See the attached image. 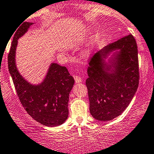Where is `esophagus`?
<instances>
[{
	"mask_svg": "<svg viewBox=\"0 0 154 154\" xmlns=\"http://www.w3.org/2000/svg\"><path fill=\"white\" fill-rule=\"evenodd\" d=\"M74 80H75L76 83H79L82 81L81 77L78 75H74Z\"/></svg>",
	"mask_w": 154,
	"mask_h": 154,
	"instance_id": "34e87169",
	"label": "esophagus"
}]
</instances>
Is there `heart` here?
<instances>
[{
	"label": "heart",
	"mask_w": 154,
	"mask_h": 154,
	"mask_svg": "<svg viewBox=\"0 0 154 154\" xmlns=\"http://www.w3.org/2000/svg\"><path fill=\"white\" fill-rule=\"evenodd\" d=\"M96 44H97V41H96V40H93V41H91V42L88 43V44L87 45L86 47L81 52L82 57L85 59L88 58V57L92 54L93 51H94V48L96 47Z\"/></svg>",
	"instance_id": "b5f03b06"
}]
</instances>
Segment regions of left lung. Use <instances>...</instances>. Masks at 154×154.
<instances>
[{
	"label": "left lung",
	"instance_id": "8db88e82",
	"mask_svg": "<svg viewBox=\"0 0 154 154\" xmlns=\"http://www.w3.org/2000/svg\"><path fill=\"white\" fill-rule=\"evenodd\" d=\"M90 113L100 122L120 116L139 86V61L132 35L120 38L94 54L87 69Z\"/></svg>",
	"mask_w": 154,
	"mask_h": 154
}]
</instances>
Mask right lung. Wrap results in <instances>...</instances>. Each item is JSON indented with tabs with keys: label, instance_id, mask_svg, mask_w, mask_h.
I'll return each instance as SVG.
<instances>
[{
	"label": "right lung",
	"instance_id": "right-lung-1",
	"mask_svg": "<svg viewBox=\"0 0 154 154\" xmlns=\"http://www.w3.org/2000/svg\"><path fill=\"white\" fill-rule=\"evenodd\" d=\"M32 22H23L15 29L8 55V68L21 104L29 116L47 127L63 125L68 116V99L74 80L68 69L55 63L50 65L42 81L32 84L18 71L15 63L18 40L28 31Z\"/></svg>",
	"mask_w": 154,
	"mask_h": 154
}]
</instances>
